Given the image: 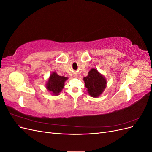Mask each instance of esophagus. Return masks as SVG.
Segmentation results:
<instances>
[{"instance_id": "esophagus-1", "label": "esophagus", "mask_w": 152, "mask_h": 152, "mask_svg": "<svg viewBox=\"0 0 152 152\" xmlns=\"http://www.w3.org/2000/svg\"><path fill=\"white\" fill-rule=\"evenodd\" d=\"M77 75H76V74L74 75V77H77Z\"/></svg>"}]
</instances>
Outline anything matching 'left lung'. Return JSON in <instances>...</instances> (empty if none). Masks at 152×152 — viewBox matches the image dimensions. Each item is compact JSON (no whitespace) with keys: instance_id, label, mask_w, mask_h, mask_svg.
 <instances>
[{"instance_id":"obj_1","label":"left lung","mask_w":152,"mask_h":152,"mask_svg":"<svg viewBox=\"0 0 152 152\" xmlns=\"http://www.w3.org/2000/svg\"><path fill=\"white\" fill-rule=\"evenodd\" d=\"M87 93L93 98H98L103 93L107 86V80L95 68H92L88 75L84 77Z\"/></svg>"}]
</instances>
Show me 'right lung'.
Instances as JSON below:
<instances>
[{"label":"right lung","mask_w":152,"mask_h":152,"mask_svg":"<svg viewBox=\"0 0 152 152\" xmlns=\"http://www.w3.org/2000/svg\"><path fill=\"white\" fill-rule=\"evenodd\" d=\"M68 79V78L63 76H59L56 72H53L46 83L45 87L50 93L54 96H58L60 93L65 86V82Z\"/></svg>","instance_id":"add662e5"}]
</instances>
